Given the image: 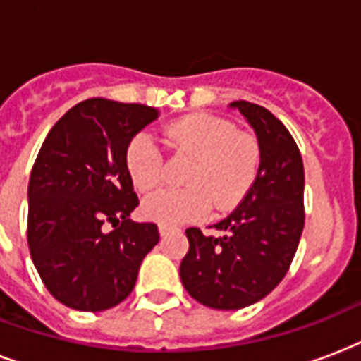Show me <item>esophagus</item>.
<instances>
[{"label": "esophagus", "instance_id": "obj_1", "mask_svg": "<svg viewBox=\"0 0 361 361\" xmlns=\"http://www.w3.org/2000/svg\"><path fill=\"white\" fill-rule=\"evenodd\" d=\"M158 231H160L161 237H166L169 235L171 231H175V228H171V226H167V224H158Z\"/></svg>", "mask_w": 361, "mask_h": 361}]
</instances>
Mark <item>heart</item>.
I'll return each mask as SVG.
<instances>
[{
    "label": "heart",
    "mask_w": 361,
    "mask_h": 361,
    "mask_svg": "<svg viewBox=\"0 0 361 361\" xmlns=\"http://www.w3.org/2000/svg\"><path fill=\"white\" fill-rule=\"evenodd\" d=\"M167 141L190 158L184 171L186 188L160 190L142 201V214L161 224L200 220L209 212L230 211L256 183L262 164L259 141L237 131L230 120L209 113L186 114L166 126ZM124 164L131 183L150 194L164 180V154L149 133H137L126 147Z\"/></svg>",
    "instance_id": "b5f03b06"
}]
</instances>
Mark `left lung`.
Wrapping results in <instances>:
<instances>
[{
    "label": "left lung",
    "instance_id": "left-lung-1",
    "mask_svg": "<svg viewBox=\"0 0 361 361\" xmlns=\"http://www.w3.org/2000/svg\"><path fill=\"white\" fill-rule=\"evenodd\" d=\"M252 126L262 147L256 183L230 216L212 226L222 235L188 228L180 281L201 305L235 311L264 300L284 279L305 226V173L286 126L262 105L230 103Z\"/></svg>",
    "mask_w": 361,
    "mask_h": 361
}]
</instances>
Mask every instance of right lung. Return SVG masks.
I'll return each instance as SVG.
<instances>
[{"mask_svg": "<svg viewBox=\"0 0 361 361\" xmlns=\"http://www.w3.org/2000/svg\"><path fill=\"white\" fill-rule=\"evenodd\" d=\"M158 118L154 107L92 97L61 116L39 150L27 186V247L50 294L97 312L131 294L142 258L160 241L139 205L124 152Z\"/></svg>", "mask_w": 361, "mask_h": 361, "instance_id": "add662e5", "label": "right lung"}]
</instances>
